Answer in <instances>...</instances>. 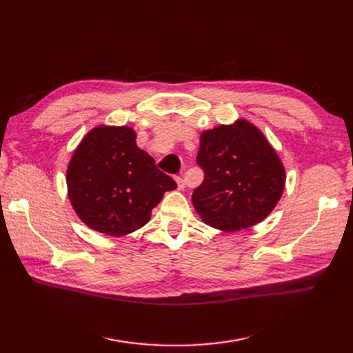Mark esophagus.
<instances>
[{
    "mask_svg": "<svg viewBox=\"0 0 353 353\" xmlns=\"http://www.w3.org/2000/svg\"><path fill=\"white\" fill-rule=\"evenodd\" d=\"M176 184H178V190H184L185 188V183L184 179L181 176H176Z\"/></svg>",
    "mask_w": 353,
    "mask_h": 353,
    "instance_id": "esophagus-1",
    "label": "esophagus"
}]
</instances>
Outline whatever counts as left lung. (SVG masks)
Wrapping results in <instances>:
<instances>
[{"label":"left lung","instance_id":"1","mask_svg":"<svg viewBox=\"0 0 353 353\" xmlns=\"http://www.w3.org/2000/svg\"><path fill=\"white\" fill-rule=\"evenodd\" d=\"M197 165L205 172L191 200L208 225L227 232L263 221L279 203L285 172L265 135L248 121L200 137Z\"/></svg>","mask_w":353,"mask_h":353}]
</instances>
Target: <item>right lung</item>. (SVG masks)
<instances>
[{"label": "right lung", "mask_w": 353, "mask_h": 353, "mask_svg": "<svg viewBox=\"0 0 353 353\" xmlns=\"http://www.w3.org/2000/svg\"><path fill=\"white\" fill-rule=\"evenodd\" d=\"M130 126H97L85 135L68 166V191L83 223L121 237L144 227L152 209L176 183L138 148Z\"/></svg>", "instance_id": "right-lung-1"}]
</instances>
